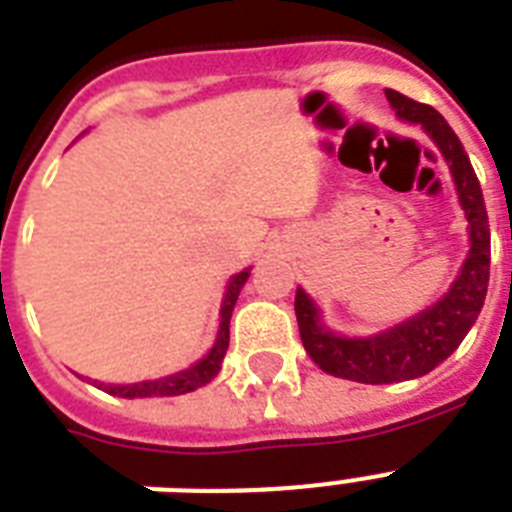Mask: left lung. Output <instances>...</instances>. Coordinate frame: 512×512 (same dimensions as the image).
I'll return each instance as SVG.
<instances>
[{
    "label": "left lung",
    "instance_id": "obj_1",
    "mask_svg": "<svg viewBox=\"0 0 512 512\" xmlns=\"http://www.w3.org/2000/svg\"><path fill=\"white\" fill-rule=\"evenodd\" d=\"M385 95L390 106L396 108V114L406 122L422 124L446 156L460 193V204L470 223V255L462 265L460 279L454 281L444 300H438L420 316L364 340H348L327 332L319 324V313L311 297L303 289H297V327L313 364L332 377L366 382V385L414 380L433 372L441 361L452 356L484 308L486 287H489V255H492L484 193L460 138L436 108L417 103L396 90H388Z\"/></svg>",
    "mask_w": 512,
    "mask_h": 512
}]
</instances>
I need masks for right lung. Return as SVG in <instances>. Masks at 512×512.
<instances>
[{
	"mask_svg": "<svg viewBox=\"0 0 512 512\" xmlns=\"http://www.w3.org/2000/svg\"><path fill=\"white\" fill-rule=\"evenodd\" d=\"M249 279V271L236 273L228 284V292H225L223 308H220V332H217L215 348L209 350L207 356L201 358L199 364L185 369V372H177L172 377H164V380L154 382H138V385H98L111 396H122V398H148V396H180V393H191V390L207 385L217 377L220 366H223L225 350H228V324H231V313L233 305H236V297H239L244 281Z\"/></svg>",
	"mask_w": 512,
	"mask_h": 512,
	"instance_id": "add662e5",
	"label": "right lung"
}]
</instances>
